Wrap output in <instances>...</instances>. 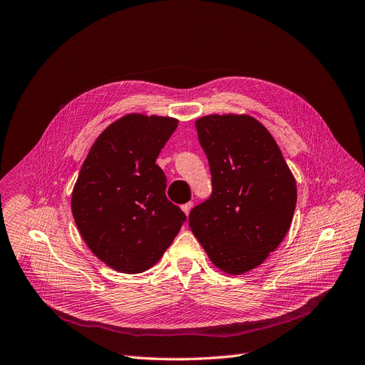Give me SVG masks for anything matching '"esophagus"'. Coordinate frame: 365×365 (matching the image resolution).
<instances>
[{
  "instance_id": "esophagus-1",
  "label": "esophagus",
  "mask_w": 365,
  "mask_h": 365,
  "mask_svg": "<svg viewBox=\"0 0 365 365\" xmlns=\"http://www.w3.org/2000/svg\"><path fill=\"white\" fill-rule=\"evenodd\" d=\"M191 209H192V202H186V204L182 205V210H183V213H185L186 216L189 215V212H191Z\"/></svg>"
}]
</instances>
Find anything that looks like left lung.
<instances>
[{"mask_svg":"<svg viewBox=\"0 0 365 365\" xmlns=\"http://www.w3.org/2000/svg\"><path fill=\"white\" fill-rule=\"evenodd\" d=\"M213 192L189 213V227L215 267L239 276L261 265L287 235L297 183L273 135L249 115L195 120Z\"/></svg>","mask_w":365,"mask_h":365,"instance_id":"obj_1","label":"left lung"}]
</instances>
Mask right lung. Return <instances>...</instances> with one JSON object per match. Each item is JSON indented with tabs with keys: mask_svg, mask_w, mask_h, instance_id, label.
I'll return each mask as SVG.
<instances>
[{
	"mask_svg": "<svg viewBox=\"0 0 365 365\" xmlns=\"http://www.w3.org/2000/svg\"><path fill=\"white\" fill-rule=\"evenodd\" d=\"M179 120L130 113L93 141L71 194V213L91 252L119 273L161 259L186 216L165 197L156 158Z\"/></svg>",
	"mask_w": 365,
	"mask_h": 365,
	"instance_id": "right-lung-1",
	"label": "right lung"
}]
</instances>
